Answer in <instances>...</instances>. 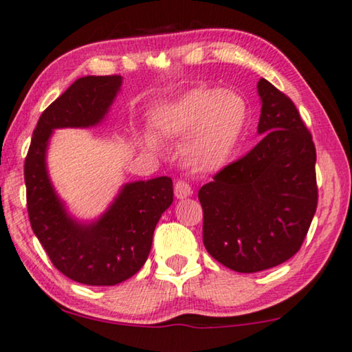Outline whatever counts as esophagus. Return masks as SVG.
Masks as SVG:
<instances>
[{"label":"esophagus","instance_id":"1","mask_svg":"<svg viewBox=\"0 0 352 352\" xmlns=\"http://www.w3.org/2000/svg\"><path fill=\"white\" fill-rule=\"evenodd\" d=\"M192 193H193L192 187L188 186L187 182L177 181V182L175 184V197H176L177 199H184V198L192 197Z\"/></svg>","mask_w":352,"mask_h":352}]
</instances>
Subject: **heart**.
<instances>
[{"label":"heart","instance_id":"b5f03b06","mask_svg":"<svg viewBox=\"0 0 352 352\" xmlns=\"http://www.w3.org/2000/svg\"><path fill=\"white\" fill-rule=\"evenodd\" d=\"M248 107L244 97L232 89L197 88L175 102L157 108L153 129L162 138L186 140L182 159L199 175L220 171L228 165L245 132ZM142 143L157 151L159 143L144 133Z\"/></svg>","mask_w":352,"mask_h":352}]
</instances>
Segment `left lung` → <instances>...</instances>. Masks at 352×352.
Returning a JSON list of instances; mask_svg holds the SVG:
<instances>
[{"label": "left lung", "instance_id": "left-lung-1", "mask_svg": "<svg viewBox=\"0 0 352 352\" xmlns=\"http://www.w3.org/2000/svg\"><path fill=\"white\" fill-rule=\"evenodd\" d=\"M261 142L198 192L203 242L231 270L259 272L296 255L316 212V149L291 99L261 78Z\"/></svg>", "mask_w": 352, "mask_h": 352}]
</instances>
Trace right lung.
<instances>
[{
	"label": "right lung",
	"instance_id": "right-lung-1",
	"mask_svg": "<svg viewBox=\"0 0 352 352\" xmlns=\"http://www.w3.org/2000/svg\"><path fill=\"white\" fill-rule=\"evenodd\" d=\"M121 86V75L75 80L41 115L25 160L32 231L59 272L91 286L118 285L142 269L155 225L173 203L168 176L126 182L99 217L83 220L70 212L50 179L47 151L53 132L99 126Z\"/></svg>",
	"mask_w": 352,
	"mask_h": 352
}]
</instances>
